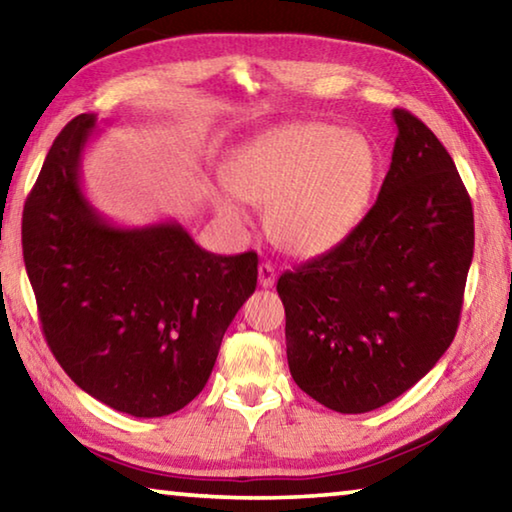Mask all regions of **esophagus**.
Here are the masks:
<instances>
[{
	"label": "esophagus",
	"instance_id": "34e87169",
	"mask_svg": "<svg viewBox=\"0 0 512 512\" xmlns=\"http://www.w3.org/2000/svg\"><path fill=\"white\" fill-rule=\"evenodd\" d=\"M257 275H259V287L262 289H271L275 284V268L271 264H259Z\"/></svg>",
	"mask_w": 512,
	"mask_h": 512
}]
</instances>
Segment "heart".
<instances>
[{
  "label": "heart",
  "instance_id": "b5f03b06",
  "mask_svg": "<svg viewBox=\"0 0 512 512\" xmlns=\"http://www.w3.org/2000/svg\"><path fill=\"white\" fill-rule=\"evenodd\" d=\"M375 173V151L361 133L298 121L239 146L225 164V183L241 201L268 207L266 228L277 246L316 257L350 235ZM212 203L223 223L246 228L248 212L228 189L214 192Z\"/></svg>",
  "mask_w": 512,
  "mask_h": 512
}]
</instances>
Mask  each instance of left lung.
Instances as JSON below:
<instances>
[{
  "instance_id": "1",
  "label": "left lung",
  "mask_w": 512,
  "mask_h": 512,
  "mask_svg": "<svg viewBox=\"0 0 512 512\" xmlns=\"http://www.w3.org/2000/svg\"><path fill=\"white\" fill-rule=\"evenodd\" d=\"M393 160L339 246L277 280L296 384L339 413L379 409L454 341L474 253L470 196L418 117L393 110Z\"/></svg>"
}]
</instances>
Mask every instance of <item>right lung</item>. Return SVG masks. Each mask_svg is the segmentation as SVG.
Masks as SVG:
<instances>
[{"label": "right lung", "mask_w": 512, "mask_h": 512, "mask_svg": "<svg viewBox=\"0 0 512 512\" xmlns=\"http://www.w3.org/2000/svg\"><path fill=\"white\" fill-rule=\"evenodd\" d=\"M97 115L60 131L24 203L22 250L51 352L94 400L135 418L187 406L257 287V253L214 255L178 221L121 228L81 187Z\"/></svg>", "instance_id": "obj_1"}]
</instances>
